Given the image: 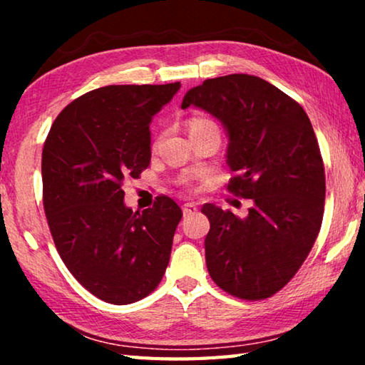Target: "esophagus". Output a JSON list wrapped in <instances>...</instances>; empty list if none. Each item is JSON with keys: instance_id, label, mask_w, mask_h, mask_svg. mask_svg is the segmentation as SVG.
Instances as JSON below:
<instances>
[{"instance_id": "1", "label": "esophagus", "mask_w": 365, "mask_h": 365, "mask_svg": "<svg viewBox=\"0 0 365 365\" xmlns=\"http://www.w3.org/2000/svg\"><path fill=\"white\" fill-rule=\"evenodd\" d=\"M182 209H183V215H190V214H193V212L197 211L195 202H185Z\"/></svg>"}]
</instances>
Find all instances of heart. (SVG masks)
Instances as JSON below:
<instances>
[{"label": "heart", "mask_w": 365, "mask_h": 365, "mask_svg": "<svg viewBox=\"0 0 365 365\" xmlns=\"http://www.w3.org/2000/svg\"><path fill=\"white\" fill-rule=\"evenodd\" d=\"M188 127H190V132H193V130H200V128H205V127H215V123H212L207 119H202V117H195V119H190Z\"/></svg>", "instance_id": "b5f03b06"}]
</instances>
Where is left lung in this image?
<instances>
[{"instance_id":"8db88e82","label":"left lung","mask_w":365,"mask_h":365,"mask_svg":"<svg viewBox=\"0 0 365 365\" xmlns=\"http://www.w3.org/2000/svg\"><path fill=\"white\" fill-rule=\"evenodd\" d=\"M206 110L224 125L228 191L251 200L246 217L202 206L211 222V279L242 299L275 294L306 261L324 217L325 172L307 114L265 80L248 73L207 78L183 96L182 109Z\"/></svg>"}]
</instances>
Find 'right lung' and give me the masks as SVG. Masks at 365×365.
Listing matches in <instances>:
<instances>
[{"mask_svg": "<svg viewBox=\"0 0 365 365\" xmlns=\"http://www.w3.org/2000/svg\"><path fill=\"white\" fill-rule=\"evenodd\" d=\"M180 82L109 85L77 98L53 122L41 154L43 206L61 259L110 304L143 299L163 280L182 209L169 196L133 212L122 183L151 160L153 115Z\"/></svg>", "mask_w": 365, "mask_h": 365, "instance_id": "1", "label": "right lung"}]
</instances>
